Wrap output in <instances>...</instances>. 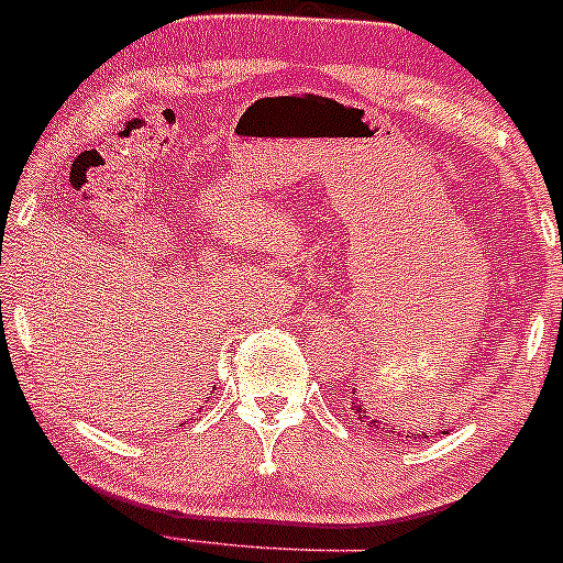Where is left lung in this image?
I'll use <instances>...</instances> for the list:
<instances>
[{
    "mask_svg": "<svg viewBox=\"0 0 563 563\" xmlns=\"http://www.w3.org/2000/svg\"><path fill=\"white\" fill-rule=\"evenodd\" d=\"M350 407H352V411H355V417H357V420H361L363 422V426H368V428H376V431H385V426H382V420H376V417L374 415H371V411L366 409V404H363V401H357V398H355V401H352L350 404ZM387 426H390V422H387ZM387 433H390V437L393 439H409V442H411V439H428L426 437V433H415V431H401V428H390V431H387ZM387 433H385V437H387Z\"/></svg>",
    "mask_w": 563,
    "mask_h": 563,
    "instance_id": "left-lung-1",
    "label": "left lung"
}]
</instances>
